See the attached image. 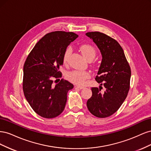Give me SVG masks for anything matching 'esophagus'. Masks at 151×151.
I'll use <instances>...</instances> for the list:
<instances>
[{
  "label": "esophagus",
  "mask_w": 151,
  "mask_h": 151,
  "mask_svg": "<svg viewBox=\"0 0 151 151\" xmlns=\"http://www.w3.org/2000/svg\"><path fill=\"white\" fill-rule=\"evenodd\" d=\"M76 87H77V88H79V89H84V86H80V85H76Z\"/></svg>",
  "instance_id": "34e87169"
}]
</instances>
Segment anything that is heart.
I'll return each mask as SVG.
<instances>
[{"label":"heart","mask_w":151,"mask_h":151,"mask_svg":"<svg viewBox=\"0 0 151 151\" xmlns=\"http://www.w3.org/2000/svg\"><path fill=\"white\" fill-rule=\"evenodd\" d=\"M79 50L83 55L88 60H93L96 55V50L91 44L86 43L81 45L79 47ZM71 53L72 48L70 47L67 48L63 55V62L64 64H67L68 63ZM90 76L91 74L88 71L76 70L69 72L67 75L68 80L71 81L72 83L77 84H84L86 81L89 79Z\"/></svg>","instance_id":"heart-1"}]
</instances>
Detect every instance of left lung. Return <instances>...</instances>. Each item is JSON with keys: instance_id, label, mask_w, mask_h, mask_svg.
Segmentation results:
<instances>
[{"instance_id": "left-lung-1", "label": "left lung", "mask_w": 151, "mask_h": 151, "mask_svg": "<svg viewBox=\"0 0 151 151\" xmlns=\"http://www.w3.org/2000/svg\"><path fill=\"white\" fill-rule=\"evenodd\" d=\"M86 35L93 40L101 53L102 62L95 79L105 88L104 93L100 88H91L92 96L87 101V107L94 116L106 118L120 108L127 96L130 67L116 40L98 31Z\"/></svg>"}]
</instances>
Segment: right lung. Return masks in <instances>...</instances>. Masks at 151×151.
Returning <instances> with one entry per match:
<instances>
[{"instance_id":"obj_1","label":"right lung","mask_w":151,"mask_h":151,"mask_svg":"<svg viewBox=\"0 0 151 151\" xmlns=\"http://www.w3.org/2000/svg\"><path fill=\"white\" fill-rule=\"evenodd\" d=\"M77 37L73 32L47 33L35 45L24 62V96L35 112L42 117L55 118L65 108L67 93L74 85L63 79L54 85L53 80L62 77L59 68L63 64V53Z\"/></svg>"}]
</instances>
